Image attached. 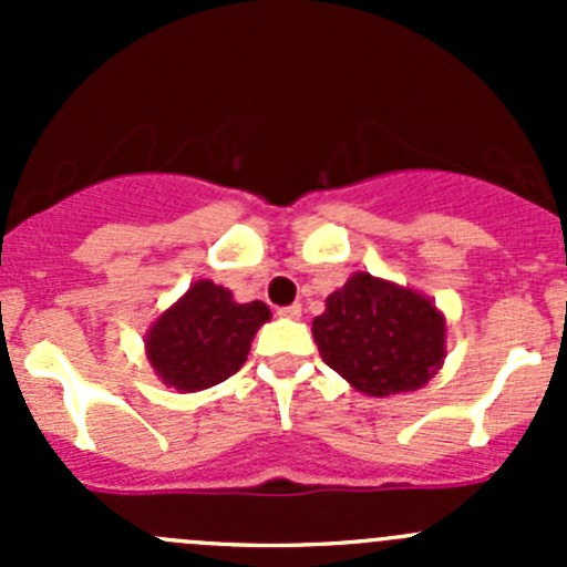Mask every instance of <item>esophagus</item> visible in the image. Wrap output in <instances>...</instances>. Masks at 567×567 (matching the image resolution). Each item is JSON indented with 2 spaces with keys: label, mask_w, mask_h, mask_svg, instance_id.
Listing matches in <instances>:
<instances>
[{
  "label": "esophagus",
  "mask_w": 567,
  "mask_h": 567,
  "mask_svg": "<svg viewBox=\"0 0 567 567\" xmlns=\"http://www.w3.org/2000/svg\"><path fill=\"white\" fill-rule=\"evenodd\" d=\"M279 318H299L301 316V305H288V307H279L277 310Z\"/></svg>",
  "instance_id": "obj_1"
}]
</instances>
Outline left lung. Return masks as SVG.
I'll return each instance as SVG.
<instances>
[{
  "mask_svg": "<svg viewBox=\"0 0 567 567\" xmlns=\"http://www.w3.org/2000/svg\"><path fill=\"white\" fill-rule=\"evenodd\" d=\"M323 362L359 392H411L427 384L444 359V318L425 296L353 274L312 320Z\"/></svg>",
  "mask_w": 567,
  "mask_h": 567,
  "instance_id": "1",
  "label": "left lung"
}]
</instances>
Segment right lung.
<instances>
[{
	"label": "right lung",
	"mask_w": 567,
	"mask_h": 567,
	"mask_svg": "<svg viewBox=\"0 0 567 567\" xmlns=\"http://www.w3.org/2000/svg\"><path fill=\"white\" fill-rule=\"evenodd\" d=\"M268 318L271 310L262 301L238 305L230 290L199 279L156 320L147 359L175 390H208L244 368L251 337Z\"/></svg>",
	"instance_id": "right-lung-1"
}]
</instances>
